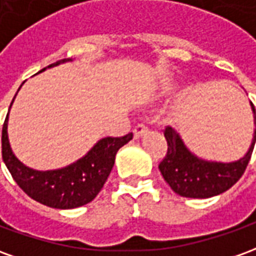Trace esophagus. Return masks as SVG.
Masks as SVG:
<instances>
[{
	"mask_svg": "<svg viewBox=\"0 0 256 256\" xmlns=\"http://www.w3.org/2000/svg\"><path fill=\"white\" fill-rule=\"evenodd\" d=\"M146 132H148L146 126H144V124H137V126H136V128L133 130L134 138H140V137H142V136H144Z\"/></svg>",
	"mask_w": 256,
	"mask_h": 256,
	"instance_id": "1",
	"label": "esophagus"
}]
</instances>
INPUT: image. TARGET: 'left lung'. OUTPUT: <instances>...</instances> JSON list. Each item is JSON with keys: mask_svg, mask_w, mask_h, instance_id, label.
I'll return each mask as SVG.
<instances>
[{"mask_svg": "<svg viewBox=\"0 0 256 256\" xmlns=\"http://www.w3.org/2000/svg\"><path fill=\"white\" fill-rule=\"evenodd\" d=\"M254 133L247 152L237 160H207L193 154L184 142L181 134L172 128L164 130L167 155L159 164L162 176L170 188L182 198H208L220 194L240 180L251 159L256 142L255 106L251 104Z\"/></svg>", "mask_w": 256, "mask_h": 256, "instance_id": "8db88e82", "label": "left lung"}]
</instances>
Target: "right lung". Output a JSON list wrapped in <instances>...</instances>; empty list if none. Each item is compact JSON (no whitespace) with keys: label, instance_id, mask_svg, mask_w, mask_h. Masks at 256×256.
Here are the masks:
<instances>
[{"label":"right lung","instance_id":"right-lung-1","mask_svg":"<svg viewBox=\"0 0 256 256\" xmlns=\"http://www.w3.org/2000/svg\"><path fill=\"white\" fill-rule=\"evenodd\" d=\"M68 62H72V58H64L58 63L50 64L46 68L56 67ZM46 68L41 70L40 72L45 71ZM12 104L14 101L10 102V106ZM8 119L9 112L2 128L4 163L8 167L16 184L31 198L52 208H76L90 203L104 186L106 178L115 164L118 150L133 138V133L126 134L120 138L104 137L98 140L86 155L71 164L62 168L42 172L26 166L23 162L16 158L9 142Z\"/></svg>","mask_w":256,"mask_h":256}]
</instances>
